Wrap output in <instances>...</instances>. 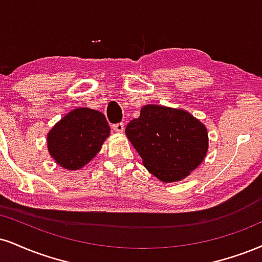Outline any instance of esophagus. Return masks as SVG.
<instances>
[{
	"label": "esophagus",
	"mask_w": 262,
	"mask_h": 262,
	"mask_svg": "<svg viewBox=\"0 0 262 262\" xmlns=\"http://www.w3.org/2000/svg\"><path fill=\"white\" fill-rule=\"evenodd\" d=\"M112 129L116 133H122V132L124 130V124H123V123H116V124L112 125Z\"/></svg>",
	"instance_id": "1"
}]
</instances>
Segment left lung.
<instances>
[{
	"instance_id": "8db88e82",
	"label": "left lung",
	"mask_w": 262,
	"mask_h": 262,
	"mask_svg": "<svg viewBox=\"0 0 262 262\" xmlns=\"http://www.w3.org/2000/svg\"><path fill=\"white\" fill-rule=\"evenodd\" d=\"M125 135L144 166L160 181L178 182L203 162L209 149L207 129L184 110L146 105L128 123Z\"/></svg>"
}]
</instances>
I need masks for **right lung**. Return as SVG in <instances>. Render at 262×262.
<instances>
[{
  "label": "right lung",
  "instance_id": "right-lung-1",
  "mask_svg": "<svg viewBox=\"0 0 262 262\" xmlns=\"http://www.w3.org/2000/svg\"><path fill=\"white\" fill-rule=\"evenodd\" d=\"M110 132L103 113L79 107L53 125L47 134V147L59 166L75 171L96 156Z\"/></svg>",
  "mask_w": 262,
  "mask_h": 262
}]
</instances>
